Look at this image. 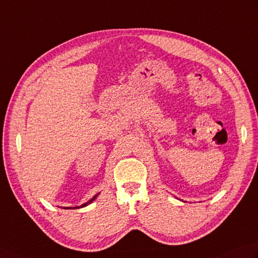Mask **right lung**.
I'll return each mask as SVG.
<instances>
[{
    "mask_svg": "<svg viewBox=\"0 0 258 258\" xmlns=\"http://www.w3.org/2000/svg\"><path fill=\"white\" fill-rule=\"evenodd\" d=\"M99 195H100V192L95 195V196H94L93 198H91V199H90L89 201H87L86 203H83V205H81V206H79V207H64L63 209H80V208H85V207H87L88 205H90V203H92L95 199H97Z\"/></svg>",
    "mask_w": 258,
    "mask_h": 258,
    "instance_id": "1",
    "label": "right lung"
}]
</instances>
